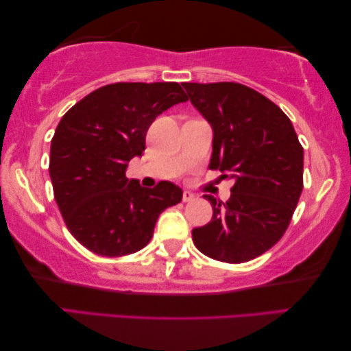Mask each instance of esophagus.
Wrapping results in <instances>:
<instances>
[{
	"mask_svg": "<svg viewBox=\"0 0 351 351\" xmlns=\"http://www.w3.org/2000/svg\"><path fill=\"white\" fill-rule=\"evenodd\" d=\"M182 199H183V202H191V200H194V194L191 191H188V189H185V191H183Z\"/></svg>",
	"mask_w": 351,
	"mask_h": 351,
	"instance_id": "1",
	"label": "esophagus"
}]
</instances>
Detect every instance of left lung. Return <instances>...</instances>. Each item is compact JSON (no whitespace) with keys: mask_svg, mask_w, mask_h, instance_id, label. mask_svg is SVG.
Instances as JSON below:
<instances>
[{"mask_svg":"<svg viewBox=\"0 0 351 351\" xmlns=\"http://www.w3.org/2000/svg\"><path fill=\"white\" fill-rule=\"evenodd\" d=\"M213 129L210 169L232 179L226 204L211 194L213 217L193 230L194 245L223 263H245L283 237L303 189V147L271 99L237 82L183 84Z\"/></svg>","mask_w":351,"mask_h":351,"instance_id":"8db88e82","label":"left lung"}]
</instances>
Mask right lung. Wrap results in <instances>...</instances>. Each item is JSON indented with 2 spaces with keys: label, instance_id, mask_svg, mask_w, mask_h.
<instances>
[{
  "label": "right lung",
  "instance_id": "1",
  "mask_svg": "<svg viewBox=\"0 0 351 351\" xmlns=\"http://www.w3.org/2000/svg\"><path fill=\"white\" fill-rule=\"evenodd\" d=\"M185 101L177 82H118L91 91L63 114L51 140L49 177L68 230L93 254L141 250L160 213L182 200L172 182L145 188L125 171L145 152L154 119Z\"/></svg>",
  "mask_w": 351,
  "mask_h": 351
}]
</instances>
